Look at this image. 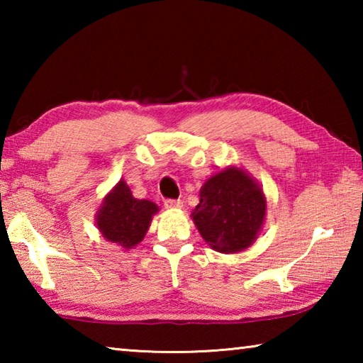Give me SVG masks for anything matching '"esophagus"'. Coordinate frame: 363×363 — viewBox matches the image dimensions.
Instances as JSON below:
<instances>
[{
	"mask_svg": "<svg viewBox=\"0 0 363 363\" xmlns=\"http://www.w3.org/2000/svg\"><path fill=\"white\" fill-rule=\"evenodd\" d=\"M164 206L169 208V210H176V208L182 206V201L176 200V199H167V200H164Z\"/></svg>",
	"mask_w": 363,
	"mask_h": 363,
	"instance_id": "obj_1",
	"label": "esophagus"
}]
</instances>
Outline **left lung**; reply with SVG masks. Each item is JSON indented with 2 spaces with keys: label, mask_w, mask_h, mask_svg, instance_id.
<instances>
[{
  "label": "left lung",
  "mask_w": 363,
  "mask_h": 363,
  "mask_svg": "<svg viewBox=\"0 0 363 363\" xmlns=\"http://www.w3.org/2000/svg\"><path fill=\"white\" fill-rule=\"evenodd\" d=\"M266 199L261 187L238 168L211 176L200 190L192 219L205 242L219 253L248 248L261 230Z\"/></svg>",
  "instance_id": "obj_1"
}]
</instances>
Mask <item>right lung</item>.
Instances as JSON below:
<instances>
[{"label": "right lung", "mask_w": 363, "mask_h": 363, "mask_svg": "<svg viewBox=\"0 0 363 363\" xmlns=\"http://www.w3.org/2000/svg\"><path fill=\"white\" fill-rule=\"evenodd\" d=\"M158 206L149 200L134 199L125 181L110 192L97 213V227L108 242L131 248L143 242Z\"/></svg>", "instance_id": "1"}]
</instances>
